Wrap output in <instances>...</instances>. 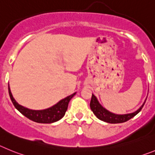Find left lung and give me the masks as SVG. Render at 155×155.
<instances>
[{"mask_svg": "<svg viewBox=\"0 0 155 155\" xmlns=\"http://www.w3.org/2000/svg\"><path fill=\"white\" fill-rule=\"evenodd\" d=\"M144 104H145V102L135 112L132 113V114H124V115H118V114H114L109 112L108 110H107L105 108H104L99 104V102L97 101V98H96V97L93 94L92 95L91 101H90V105L92 111H93L95 115L97 116V117L98 119L104 121V122L110 123V124H119V123L126 122V121L129 120L130 119L134 117V116H136L137 114L141 110V109L143 108Z\"/></svg>", "mask_w": 155, "mask_h": 155, "instance_id": "1", "label": "left lung"}]
</instances>
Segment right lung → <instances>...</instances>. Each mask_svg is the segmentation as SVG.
I'll list each match as a JSON object with an SVG mask.
<instances>
[{"label":"right lung","instance_id":"add662e5","mask_svg":"<svg viewBox=\"0 0 155 155\" xmlns=\"http://www.w3.org/2000/svg\"><path fill=\"white\" fill-rule=\"evenodd\" d=\"M8 93H9L10 98L12 100L14 106L21 114H23L25 117L28 118L31 120L35 121L36 123H40V124H51V123L56 122L62 119L65 115V111L67 110L69 102L76 94L75 93L69 97H65V99L60 100L58 104L54 105L53 107L46 109V110H29V109L19 105L15 101L12 93H11V90H10L9 85H8Z\"/></svg>","mask_w":155,"mask_h":155}]
</instances>
